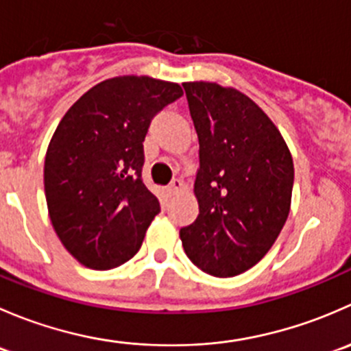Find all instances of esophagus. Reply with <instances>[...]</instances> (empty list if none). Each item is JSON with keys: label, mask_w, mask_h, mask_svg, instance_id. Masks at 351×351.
Wrapping results in <instances>:
<instances>
[{"label": "esophagus", "mask_w": 351, "mask_h": 351, "mask_svg": "<svg viewBox=\"0 0 351 351\" xmlns=\"http://www.w3.org/2000/svg\"><path fill=\"white\" fill-rule=\"evenodd\" d=\"M183 186H185V183H183V180L175 178L171 183H169L168 193H169V195H176V193H178V192H182Z\"/></svg>", "instance_id": "obj_1"}]
</instances>
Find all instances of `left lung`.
<instances>
[{
    "instance_id": "left-lung-1",
    "label": "left lung",
    "mask_w": 351,
    "mask_h": 351,
    "mask_svg": "<svg viewBox=\"0 0 351 351\" xmlns=\"http://www.w3.org/2000/svg\"><path fill=\"white\" fill-rule=\"evenodd\" d=\"M198 137V215L180 229L202 271L234 277L274 246L290 210L293 162L267 113L234 88L183 83Z\"/></svg>"
}]
</instances>
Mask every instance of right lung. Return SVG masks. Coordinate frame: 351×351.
I'll return each instance as SVG.
<instances>
[{
    "instance_id": "obj_1",
    "label": "right lung",
    "mask_w": 351,
    "mask_h": 351,
    "mask_svg": "<svg viewBox=\"0 0 351 351\" xmlns=\"http://www.w3.org/2000/svg\"><path fill=\"white\" fill-rule=\"evenodd\" d=\"M182 95L154 77H112L59 122L45 154V198L59 239L84 267L110 270L139 251L161 210L143 182L144 137Z\"/></svg>"
}]
</instances>
